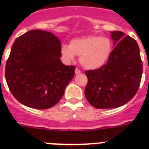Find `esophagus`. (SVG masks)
Wrapping results in <instances>:
<instances>
[{
  "instance_id": "obj_1",
  "label": "esophagus",
  "mask_w": 149,
  "mask_h": 149,
  "mask_svg": "<svg viewBox=\"0 0 149 149\" xmlns=\"http://www.w3.org/2000/svg\"><path fill=\"white\" fill-rule=\"evenodd\" d=\"M81 71L80 70L79 68H76V69H75V74H81Z\"/></svg>"
}]
</instances>
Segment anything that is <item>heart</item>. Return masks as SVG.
I'll list each match as a JSON object with an SVG mask.
<instances>
[{
    "mask_svg": "<svg viewBox=\"0 0 149 149\" xmlns=\"http://www.w3.org/2000/svg\"><path fill=\"white\" fill-rule=\"evenodd\" d=\"M113 45L109 38L101 36H88L63 45L61 54L66 61H72L75 55L80 56V63L84 68L96 69L103 66L110 58Z\"/></svg>",
    "mask_w": 149,
    "mask_h": 149,
    "instance_id": "b5f03b06",
    "label": "heart"
}]
</instances>
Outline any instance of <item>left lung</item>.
Here are the masks:
<instances>
[{"mask_svg":"<svg viewBox=\"0 0 149 149\" xmlns=\"http://www.w3.org/2000/svg\"><path fill=\"white\" fill-rule=\"evenodd\" d=\"M113 50L106 64L86 71L85 96L95 108L119 107L131 101L139 87L143 63L135 39L121 31L110 32Z\"/></svg>","mask_w":149,"mask_h":149,"instance_id":"8db88e82","label":"left lung"}]
</instances>
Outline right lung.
<instances>
[{
    "label": "right lung",
    "instance_id": "right-lung-1",
    "mask_svg": "<svg viewBox=\"0 0 149 149\" xmlns=\"http://www.w3.org/2000/svg\"><path fill=\"white\" fill-rule=\"evenodd\" d=\"M61 56V42L51 33L33 30L17 38L5 68L13 95L31 108L44 110L56 104L75 69L63 64Z\"/></svg>",
    "mask_w": 149,
    "mask_h": 149
}]
</instances>
